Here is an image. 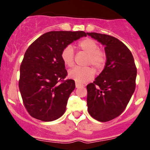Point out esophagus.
<instances>
[{
    "label": "esophagus",
    "instance_id": "1",
    "mask_svg": "<svg viewBox=\"0 0 150 150\" xmlns=\"http://www.w3.org/2000/svg\"><path fill=\"white\" fill-rule=\"evenodd\" d=\"M82 86H84V85H81V84H80V83H78V82H75V87H76V88H79V87H82Z\"/></svg>",
    "mask_w": 150,
    "mask_h": 150
}]
</instances>
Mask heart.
<instances>
[{
    "label": "heart",
    "mask_w": 150,
    "mask_h": 150,
    "mask_svg": "<svg viewBox=\"0 0 150 150\" xmlns=\"http://www.w3.org/2000/svg\"><path fill=\"white\" fill-rule=\"evenodd\" d=\"M81 51L88 54L87 64H91L95 68L100 70L104 66L106 61V53L99 49L98 43L90 38L83 39L77 44ZM61 58L64 64L68 67L74 65V51L72 46H67L61 52ZM94 75V70L90 67H75L68 71V76L78 83H85L92 80Z\"/></svg>",
    "instance_id": "1"
}]
</instances>
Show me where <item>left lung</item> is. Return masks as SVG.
I'll return each mask as SVG.
<instances>
[{"instance_id": "left-lung-1", "label": "left lung", "mask_w": 150, "mask_h": 150, "mask_svg": "<svg viewBox=\"0 0 150 150\" xmlns=\"http://www.w3.org/2000/svg\"><path fill=\"white\" fill-rule=\"evenodd\" d=\"M105 46L106 62L104 70L87 86V110L100 122L120 116L135 92L137 76L133 56L128 48L112 36L87 33Z\"/></svg>"}]
</instances>
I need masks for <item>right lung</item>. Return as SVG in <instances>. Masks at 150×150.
<instances>
[{"label":"right lung","instance_id":"1","mask_svg":"<svg viewBox=\"0 0 150 150\" xmlns=\"http://www.w3.org/2000/svg\"><path fill=\"white\" fill-rule=\"evenodd\" d=\"M83 31H52L42 34L29 46L20 65L19 89L27 112L42 121L63 115L70 94L75 88L61 58L63 49L80 37Z\"/></svg>","mask_w":150,"mask_h":150}]
</instances>
